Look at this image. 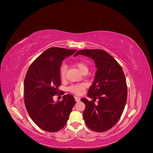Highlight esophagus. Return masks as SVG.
I'll use <instances>...</instances> for the list:
<instances>
[{
  "instance_id": "34e87169",
  "label": "esophagus",
  "mask_w": 153,
  "mask_h": 153,
  "mask_svg": "<svg viewBox=\"0 0 153 153\" xmlns=\"http://www.w3.org/2000/svg\"><path fill=\"white\" fill-rule=\"evenodd\" d=\"M75 100H76V102H79L80 100H81V99H80L78 97H75Z\"/></svg>"
}]
</instances>
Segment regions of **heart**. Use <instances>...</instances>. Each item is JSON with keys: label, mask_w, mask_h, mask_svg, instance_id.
<instances>
[{"label": "heart", "mask_w": 153, "mask_h": 153, "mask_svg": "<svg viewBox=\"0 0 153 153\" xmlns=\"http://www.w3.org/2000/svg\"><path fill=\"white\" fill-rule=\"evenodd\" d=\"M74 66L77 68L79 71H81L82 74L85 72H88L89 71V68H88L87 64L84 61H77L74 63ZM66 71L67 68L66 66H62L59 69V76L61 80H64L66 79ZM86 85L84 83L77 84L74 85H72L68 88V91L76 95H79L82 94L85 90Z\"/></svg>", "instance_id": "obj_1"}]
</instances>
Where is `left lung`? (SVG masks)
Segmentation results:
<instances>
[{"label": "left lung", "mask_w": 153, "mask_h": 153, "mask_svg": "<svg viewBox=\"0 0 153 153\" xmlns=\"http://www.w3.org/2000/svg\"><path fill=\"white\" fill-rule=\"evenodd\" d=\"M92 58L97 68L94 82L87 95L93 100L83 98V117L86 125L96 132L106 131L120 120L127 99V85L122 66L112 56L99 49H84L75 54ZM98 98L97 105L94 102Z\"/></svg>", "instance_id": "8db88e82"}]
</instances>
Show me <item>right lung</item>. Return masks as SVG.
Returning <instances> with one entry per match:
<instances>
[{"label":"right lung","instance_id":"right-lung-1","mask_svg":"<svg viewBox=\"0 0 153 153\" xmlns=\"http://www.w3.org/2000/svg\"><path fill=\"white\" fill-rule=\"evenodd\" d=\"M77 50L52 47L48 48L29 66L24 80V101L28 115L41 129L55 132L66 125L76 103L71 94L54 102L61 85L59 69L63 59Z\"/></svg>","mask_w":153,"mask_h":153}]
</instances>
